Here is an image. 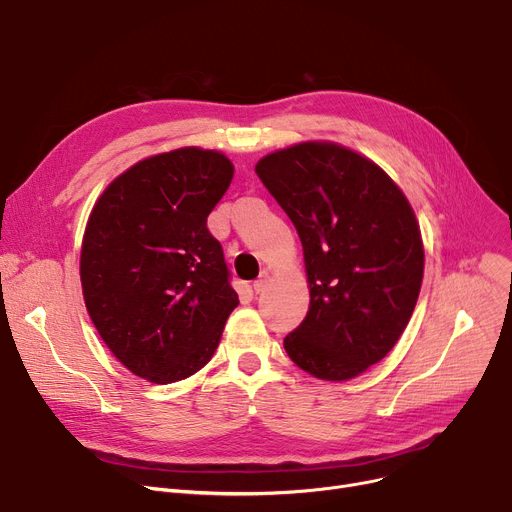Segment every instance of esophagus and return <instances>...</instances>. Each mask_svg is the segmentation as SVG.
<instances>
[{"mask_svg":"<svg viewBox=\"0 0 512 512\" xmlns=\"http://www.w3.org/2000/svg\"><path fill=\"white\" fill-rule=\"evenodd\" d=\"M267 280H270V272L263 270V272L259 274V278L253 282V290H255V292H261V290L267 286Z\"/></svg>","mask_w":512,"mask_h":512,"instance_id":"obj_1","label":"esophagus"}]
</instances>
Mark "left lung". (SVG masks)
<instances>
[{"label": "left lung", "mask_w": 512, "mask_h": 512, "mask_svg": "<svg viewBox=\"0 0 512 512\" xmlns=\"http://www.w3.org/2000/svg\"><path fill=\"white\" fill-rule=\"evenodd\" d=\"M255 172L303 242L311 303L286 353L313 378L351 380L392 351L413 315L423 280L415 213L382 168L334 143L270 153Z\"/></svg>", "instance_id": "left-lung-1"}]
</instances>
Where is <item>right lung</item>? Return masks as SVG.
<instances>
[{
    "label": "right lung",
    "instance_id": "add662e5",
    "mask_svg": "<svg viewBox=\"0 0 512 512\" xmlns=\"http://www.w3.org/2000/svg\"><path fill=\"white\" fill-rule=\"evenodd\" d=\"M234 168L218 151L184 147L139 161L95 203L80 251L93 324L134 375L170 384L197 373L238 305L207 215Z\"/></svg>",
    "mask_w": 512,
    "mask_h": 512
}]
</instances>
